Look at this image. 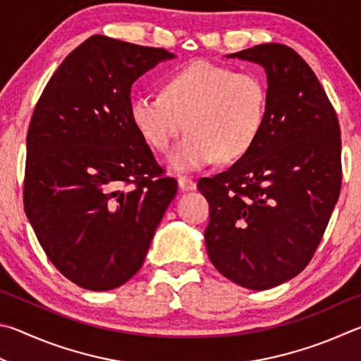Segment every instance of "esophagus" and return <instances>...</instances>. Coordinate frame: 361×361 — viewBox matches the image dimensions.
Segmentation results:
<instances>
[{
    "label": "esophagus",
    "instance_id": "obj_1",
    "mask_svg": "<svg viewBox=\"0 0 361 361\" xmlns=\"http://www.w3.org/2000/svg\"><path fill=\"white\" fill-rule=\"evenodd\" d=\"M177 182H179L180 190H184V192L195 190V188H197V182H195L192 177H188V176H179L177 177Z\"/></svg>",
    "mask_w": 361,
    "mask_h": 361
}]
</instances>
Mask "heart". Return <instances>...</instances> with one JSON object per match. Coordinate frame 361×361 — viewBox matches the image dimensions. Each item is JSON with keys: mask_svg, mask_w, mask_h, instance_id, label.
Instances as JSON below:
<instances>
[{"mask_svg": "<svg viewBox=\"0 0 361 361\" xmlns=\"http://www.w3.org/2000/svg\"><path fill=\"white\" fill-rule=\"evenodd\" d=\"M268 111V87L260 74L197 60L171 74L161 94L131 99L136 130L157 150L190 131L171 152L179 171L228 163L244 157L260 137Z\"/></svg>", "mask_w": 361, "mask_h": 361, "instance_id": "b5f03b06", "label": "heart"}]
</instances>
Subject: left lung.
Returning <instances> with one entry per match:
<instances>
[{
  "label": "left lung",
  "mask_w": 361,
  "mask_h": 361,
  "mask_svg": "<svg viewBox=\"0 0 361 361\" xmlns=\"http://www.w3.org/2000/svg\"><path fill=\"white\" fill-rule=\"evenodd\" d=\"M268 74L258 141L230 169L201 177L209 203L207 255L226 279L268 290L305 269L339 198L341 128L311 66L286 44L231 54Z\"/></svg>",
  "instance_id": "1"
}]
</instances>
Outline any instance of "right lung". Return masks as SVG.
Returning <instances> with one entry per match:
<instances>
[{
    "mask_svg": "<svg viewBox=\"0 0 361 361\" xmlns=\"http://www.w3.org/2000/svg\"><path fill=\"white\" fill-rule=\"evenodd\" d=\"M166 49L94 35L44 87L27 133L25 214L60 273L94 292L141 269L177 193L130 117L131 85Z\"/></svg>",
    "mask_w": 361,
    "mask_h": 361,
    "instance_id": "obj_1",
    "label": "right lung"
}]
</instances>
